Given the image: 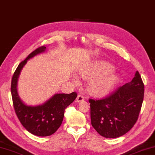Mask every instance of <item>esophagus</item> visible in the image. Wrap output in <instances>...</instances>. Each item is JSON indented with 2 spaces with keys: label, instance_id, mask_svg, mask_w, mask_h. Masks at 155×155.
<instances>
[{
  "label": "esophagus",
  "instance_id": "34e87169",
  "mask_svg": "<svg viewBox=\"0 0 155 155\" xmlns=\"http://www.w3.org/2000/svg\"><path fill=\"white\" fill-rule=\"evenodd\" d=\"M84 100H85V97H84L83 95H78L77 97V102H81Z\"/></svg>",
  "mask_w": 155,
  "mask_h": 155
}]
</instances>
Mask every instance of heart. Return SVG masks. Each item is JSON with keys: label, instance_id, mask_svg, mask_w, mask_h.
Instances as JSON below:
<instances>
[{"label": "heart", "instance_id": "obj_1", "mask_svg": "<svg viewBox=\"0 0 155 155\" xmlns=\"http://www.w3.org/2000/svg\"><path fill=\"white\" fill-rule=\"evenodd\" d=\"M113 66L107 61H100L94 66L86 68L81 73V77L91 79L88 85L89 92L95 96L102 97L109 94L119 81L115 73H110L113 70ZM78 83L77 78H73Z\"/></svg>", "mask_w": 155, "mask_h": 155}]
</instances>
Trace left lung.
<instances>
[{"label": "left lung", "mask_w": 155, "mask_h": 155, "mask_svg": "<svg viewBox=\"0 0 155 155\" xmlns=\"http://www.w3.org/2000/svg\"><path fill=\"white\" fill-rule=\"evenodd\" d=\"M144 85L136 71L131 82L102 100H89L91 125L106 138L122 136L138 119L144 99Z\"/></svg>", "instance_id": "8db88e82"}]
</instances>
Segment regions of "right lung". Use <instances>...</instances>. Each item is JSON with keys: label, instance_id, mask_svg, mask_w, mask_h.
I'll return each instance as SVG.
<instances>
[{"label": "right lung", "instance_id": "1", "mask_svg": "<svg viewBox=\"0 0 155 155\" xmlns=\"http://www.w3.org/2000/svg\"><path fill=\"white\" fill-rule=\"evenodd\" d=\"M45 51V47H38L19 64L13 75L11 87L14 109L19 121L30 133L41 137L51 136L58 130L62 123L65 109L77 97L75 92L55 94L45 102L37 106L27 105L19 97L17 87L22 68L28 60Z\"/></svg>", "mask_w": 155, "mask_h": 155}]
</instances>
